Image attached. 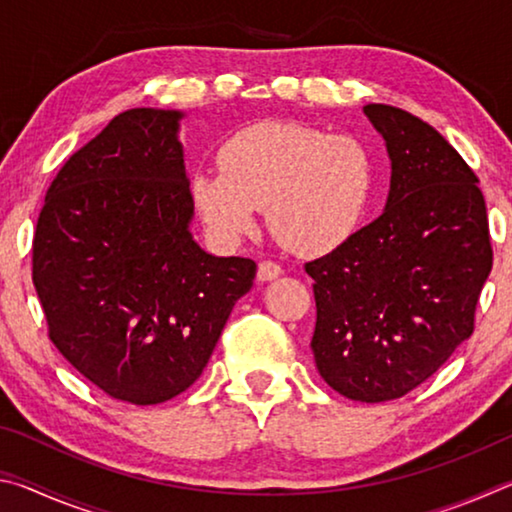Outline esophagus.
Returning a JSON list of instances; mask_svg holds the SVG:
<instances>
[{
  "instance_id": "esophagus-1",
  "label": "esophagus",
  "mask_w": 512,
  "mask_h": 512,
  "mask_svg": "<svg viewBox=\"0 0 512 512\" xmlns=\"http://www.w3.org/2000/svg\"><path fill=\"white\" fill-rule=\"evenodd\" d=\"M282 275V266L275 264V262H259V268H257V277L262 282H268V280H275V277Z\"/></svg>"
}]
</instances>
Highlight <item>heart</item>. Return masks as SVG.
I'll return each instance as SVG.
<instances>
[{
  "instance_id": "b5f03b06",
  "label": "heart",
  "mask_w": 512,
  "mask_h": 512,
  "mask_svg": "<svg viewBox=\"0 0 512 512\" xmlns=\"http://www.w3.org/2000/svg\"><path fill=\"white\" fill-rule=\"evenodd\" d=\"M372 185L375 162L357 137L262 121L225 140L219 171H196L189 189L205 225L225 244L248 235L266 207L268 230L284 248L323 255L359 228Z\"/></svg>"
}]
</instances>
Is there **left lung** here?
I'll use <instances>...</instances> for the list:
<instances>
[{"label":"left lung","instance_id":"8db88e82","mask_svg":"<svg viewBox=\"0 0 512 512\" xmlns=\"http://www.w3.org/2000/svg\"><path fill=\"white\" fill-rule=\"evenodd\" d=\"M363 112L391 158L386 210L305 271L320 377L375 404L413 391L470 339L492 246L479 178L454 146L402 108Z\"/></svg>","mask_w":512,"mask_h":512}]
</instances>
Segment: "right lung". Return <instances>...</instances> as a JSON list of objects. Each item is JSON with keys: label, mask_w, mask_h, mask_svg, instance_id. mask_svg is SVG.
<instances>
[{"label": "right lung", "mask_w": 512, "mask_h": 512, "mask_svg": "<svg viewBox=\"0 0 512 512\" xmlns=\"http://www.w3.org/2000/svg\"><path fill=\"white\" fill-rule=\"evenodd\" d=\"M133 108L69 158L47 189L33 284L49 339L103 393L149 406L201 377L257 264L196 244L178 128Z\"/></svg>", "instance_id": "right-lung-1"}]
</instances>
